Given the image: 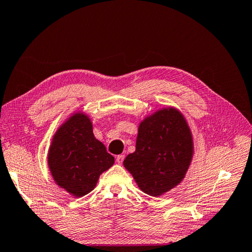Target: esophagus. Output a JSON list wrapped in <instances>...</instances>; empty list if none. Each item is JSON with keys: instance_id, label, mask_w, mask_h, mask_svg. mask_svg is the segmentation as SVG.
Segmentation results:
<instances>
[{"instance_id": "1", "label": "esophagus", "mask_w": 252, "mask_h": 252, "mask_svg": "<svg viewBox=\"0 0 252 252\" xmlns=\"http://www.w3.org/2000/svg\"><path fill=\"white\" fill-rule=\"evenodd\" d=\"M116 160H117V162H118L119 164H121L122 162H123V160H125V156H123V155H119V156H117Z\"/></svg>"}]
</instances>
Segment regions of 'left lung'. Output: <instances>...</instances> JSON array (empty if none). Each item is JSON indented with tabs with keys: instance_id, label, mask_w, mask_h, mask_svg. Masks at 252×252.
Instances as JSON below:
<instances>
[{
	"instance_id": "obj_1",
	"label": "left lung",
	"mask_w": 252,
	"mask_h": 252,
	"mask_svg": "<svg viewBox=\"0 0 252 252\" xmlns=\"http://www.w3.org/2000/svg\"><path fill=\"white\" fill-rule=\"evenodd\" d=\"M193 153L191 131L177 109L157 111L140 123L135 151L123 165L144 193L158 197L185 178Z\"/></svg>"
}]
</instances>
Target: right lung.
Listing matches in <instances>:
<instances>
[{
    "mask_svg": "<svg viewBox=\"0 0 252 252\" xmlns=\"http://www.w3.org/2000/svg\"><path fill=\"white\" fill-rule=\"evenodd\" d=\"M48 163L58 186L83 197L94 189L100 174L112 167L114 158L95 139L89 117L75 113L54 134Z\"/></svg>",
    "mask_w": 252,
    "mask_h": 252,
    "instance_id": "right-lung-1",
    "label": "right lung"
}]
</instances>
